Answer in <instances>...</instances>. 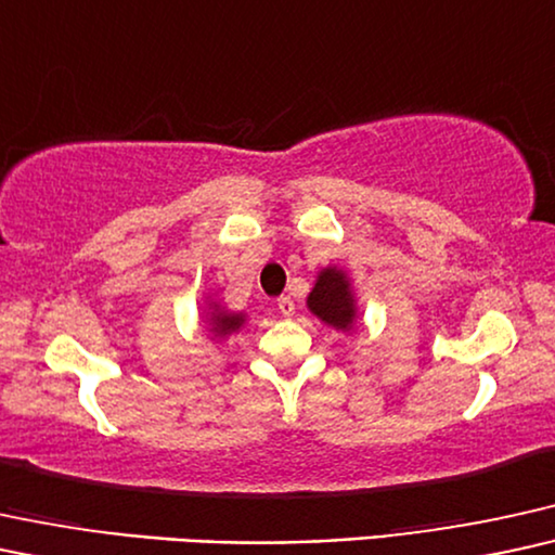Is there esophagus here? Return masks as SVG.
<instances>
[{"mask_svg":"<svg viewBox=\"0 0 555 555\" xmlns=\"http://www.w3.org/2000/svg\"><path fill=\"white\" fill-rule=\"evenodd\" d=\"M276 307H279V312L284 314V318H292V314H294V299L292 297H279Z\"/></svg>","mask_w":555,"mask_h":555,"instance_id":"esophagus-1","label":"esophagus"}]
</instances>
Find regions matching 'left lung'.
I'll list each match as a JSON object with an SVG mask.
<instances>
[{"instance_id": "obj_1", "label": "left lung", "mask_w": 555, "mask_h": 555, "mask_svg": "<svg viewBox=\"0 0 555 555\" xmlns=\"http://www.w3.org/2000/svg\"><path fill=\"white\" fill-rule=\"evenodd\" d=\"M307 305L322 322L338 330H348L356 320L353 292H350L346 273L338 269L320 271L318 284L307 297Z\"/></svg>"}]
</instances>
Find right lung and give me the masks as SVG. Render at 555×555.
<instances>
[{
	"mask_svg": "<svg viewBox=\"0 0 555 555\" xmlns=\"http://www.w3.org/2000/svg\"><path fill=\"white\" fill-rule=\"evenodd\" d=\"M243 314H235V312H225L220 310V307L215 305L212 314H209V325H212V330L217 335H230L235 333V330H241L243 325Z\"/></svg>",
	"mask_w": 555,
	"mask_h": 555,
	"instance_id": "obj_1",
	"label": "right lung"
}]
</instances>
